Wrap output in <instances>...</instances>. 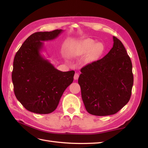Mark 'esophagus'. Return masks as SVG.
Here are the masks:
<instances>
[{"instance_id":"1","label":"esophagus","mask_w":148,"mask_h":148,"mask_svg":"<svg viewBox=\"0 0 148 148\" xmlns=\"http://www.w3.org/2000/svg\"><path fill=\"white\" fill-rule=\"evenodd\" d=\"M78 77H79V74L78 73H76L74 74V79L75 80H77L78 79Z\"/></svg>"}]
</instances>
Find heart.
I'll return each mask as SVG.
<instances>
[{"label": "heart", "mask_w": 148, "mask_h": 148, "mask_svg": "<svg viewBox=\"0 0 148 148\" xmlns=\"http://www.w3.org/2000/svg\"><path fill=\"white\" fill-rule=\"evenodd\" d=\"M103 46L100 43L95 44L93 40L84 39L79 42L74 48L73 55L74 56H81L86 54L87 60L88 62L95 61L102 54Z\"/></svg>", "instance_id": "b5f03b06"}]
</instances>
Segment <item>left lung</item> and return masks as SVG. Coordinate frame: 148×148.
<instances>
[{
	"mask_svg": "<svg viewBox=\"0 0 148 148\" xmlns=\"http://www.w3.org/2000/svg\"><path fill=\"white\" fill-rule=\"evenodd\" d=\"M113 46L104 57L84 66L78 79L88 112L116 114L129 101L134 83L132 64L122 42L113 36Z\"/></svg>",
	"mask_w": 148,
	"mask_h": 148,
	"instance_id": "left-lung-1",
	"label": "left lung"
}]
</instances>
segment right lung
<instances>
[{
  "label": "right lung",
  "mask_w": 148,
  "mask_h": 148,
  "mask_svg": "<svg viewBox=\"0 0 148 148\" xmlns=\"http://www.w3.org/2000/svg\"><path fill=\"white\" fill-rule=\"evenodd\" d=\"M63 30L38 32L25 40L16 53L12 81L16 99L28 111L49 114L57 108L65 89L72 83L75 72H62L40 54L42 41L56 38Z\"/></svg>",
  "instance_id": "1"
}]
</instances>
